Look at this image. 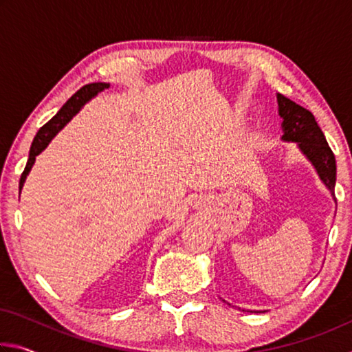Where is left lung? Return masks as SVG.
Returning <instances> with one entry per match:
<instances>
[{
    "mask_svg": "<svg viewBox=\"0 0 352 352\" xmlns=\"http://www.w3.org/2000/svg\"><path fill=\"white\" fill-rule=\"evenodd\" d=\"M278 107L279 115L284 119L283 140L298 142L301 152L311 160L320 178L333 195L337 174L336 157L327 144L324 133L315 121V116L305 107L295 104L283 94H278Z\"/></svg>",
    "mask_w": 352,
    "mask_h": 352,
    "instance_id": "obj_1",
    "label": "left lung"
}]
</instances>
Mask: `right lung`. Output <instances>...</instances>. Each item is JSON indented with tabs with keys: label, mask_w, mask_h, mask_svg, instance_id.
Wrapping results in <instances>:
<instances>
[{
	"label": "right lung",
	"mask_w": 352,
	"mask_h": 352,
	"mask_svg": "<svg viewBox=\"0 0 352 352\" xmlns=\"http://www.w3.org/2000/svg\"><path fill=\"white\" fill-rule=\"evenodd\" d=\"M105 88H109V83H88V85H83L80 90H77L73 96H71L67 104H65L60 110H58L57 115L50 119L43 127H41L37 135H35V138L32 141V146H31V151H29V158H28V163H26V168L23 170L21 178H20V190L23 188V184H25L26 180V175L29 174V170H31L32 164L35 162V157L43 151V148L50 144V141L54 138L56 133L60 130L62 127H65V124H67L71 118H73L77 111L80 110V107L87 102V100H90L93 96H96L98 93L104 91Z\"/></svg>",
	"instance_id": "right-lung-1"
}]
</instances>
